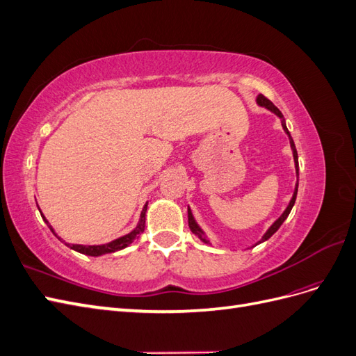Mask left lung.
Returning a JSON list of instances; mask_svg holds the SVG:
<instances>
[{
  "mask_svg": "<svg viewBox=\"0 0 356 356\" xmlns=\"http://www.w3.org/2000/svg\"><path fill=\"white\" fill-rule=\"evenodd\" d=\"M255 102H257V105H260V106H263V108H266V110H268L270 113H273L276 117H279L281 118V124H282V129H284V132L288 135V139H289V145H291V149H293V157H294V166H296V177H297V182H296V187H294V193H293V197H291V200H289V203H288V207L285 208V211L281 213V217L279 218H276L275 220V222L270 225V227H268L267 230H266V233L261 236V239L260 241H257L251 248H254V246H257V245H260V243H263V242H266L267 239H270L272 236L277 232V229L281 227L282 225V222L288 218V215H289V212H291V209H293V207H294V203H296V199H297V191H298V154H297V149H296V144H294V141H293V136H291V134H289V131H288V127H286V123H285V118H284V115H282V113L277 110V106H275L270 101H268L266 96H263V95H258L257 98H255ZM188 227H190V230L195 233L197 238L203 242V243H207V245H212L211 243V241H209V238H208V234L204 233L203 230H202V227L200 225L197 224V221H196V218H195V215H193V212H191V209H190V207H188Z\"/></svg>",
  "mask_w": 356,
  "mask_h": 356,
  "instance_id": "8db88e82",
  "label": "left lung"
}]
</instances>
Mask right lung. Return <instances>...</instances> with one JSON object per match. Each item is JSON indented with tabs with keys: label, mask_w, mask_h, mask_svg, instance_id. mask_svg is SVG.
Instances as JSON below:
<instances>
[{
	"label": "right lung",
	"mask_w": 356,
	"mask_h": 356,
	"mask_svg": "<svg viewBox=\"0 0 356 356\" xmlns=\"http://www.w3.org/2000/svg\"><path fill=\"white\" fill-rule=\"evenodd\" d=\"M37 207H38V204H37ZM147 207H148V202L144 204V208H143V211H141V215H139V221H138L136 227H135L132 232H129L127 234L122 236V238H117V239H114V241H111V242H108V243H104V245H79V243H65V242H63V241L59 238V236L55 233V229L51 227V225L49 224V221L46 220L44 215H42V212H41L40 207H38V211H40V213H41L42 220H44V221L47 222V225H49V229L51 230V233L55 234L56 238H58L60 242H63V243H65L68 248H71L72 251H77V252H80V254L90 255V257H99V255H104V254H111V252H115V251L124 250L126 246L131 245L135 239H138L139 236L143 234V232H144V229H145V213H147Z\"/></svg>",
	"instance_id": "obj_1"
}]
</instances>
